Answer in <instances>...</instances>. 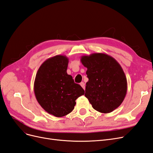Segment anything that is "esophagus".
I'll return each instance as SVG.
<instances>
[{
	"label": "esophagus",
	"mask_w": 153,
	"mask_h": 153,
	"mask_svg": "<svg viewBox=\"0 0 153 153\" xmlns=\"http://www.w3.org/2000/svg\"><path fill=\"white\" fill-rule=\"evenodd\" d=\"M80 85L82 86V87L83 88V89H84V90H85V84L84 82H81L80 83Z\"/></svg>",
	"instance_id": "34e87169"
}]
</instances>
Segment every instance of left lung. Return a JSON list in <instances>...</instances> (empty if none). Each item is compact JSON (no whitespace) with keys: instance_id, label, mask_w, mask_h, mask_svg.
I'll return each instance as SVG.
<instances>
[{"instance_id":"8db88e82","label":"left lung","mask_w":153,"mask_h":153,"mask_svg":"<svg viewBox=\"0 0 153 153\" xmlns=\"http://www.w3.org/2000/svg\"><path fill=\"white\" fill-rule=\"evenodd\" d=\"M80 61L87 68L89 78L85 96L96 110L112 112L126 95L127 79L122 67L114 58L103 53L83 55Z\"/></svg>"}]
</instances>
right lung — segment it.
I'll use <instances>...</instances> for the list:
<instances>
[{"label":"right lung","mask_w":153,"mask_h":153,"mask_svg":"<svg viewBox=\"0 0 153 153\" xmlns=\"http://www.w3.org/2000/svg\"><path fill=\"white\" fill-rule=\"evenodd\" d=\"M69 59L57 55L41 64L36 73L34 91L36 98L46 112L61 117L71 112L75 100L84 90L68 75Z\"/></svg>","instance_id":"1"}]
</instances>
